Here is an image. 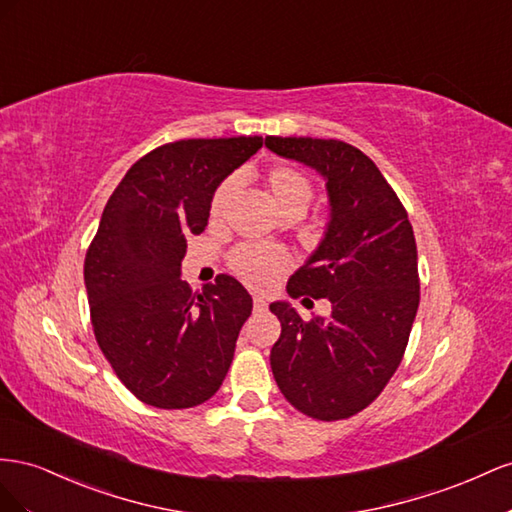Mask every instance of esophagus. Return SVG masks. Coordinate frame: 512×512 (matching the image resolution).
<instances>
[{
  "mask_svg": "<svg viewBox=\"0 0 512 512\" xmlns=\"http://www.w3.org/2000/svg\"><path fill=\"white\" fill-rule=\"evenodd\" d=\"M253 304H255V311H266L268 309V302L261 296H253Z\"/></svg>",
  "mask_w": 512,
  "mask_h": 512,
  "instance_id": "obj_1",
  "label": "esophagus"
}]
</instances>
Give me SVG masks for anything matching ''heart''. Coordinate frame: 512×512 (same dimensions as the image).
<instances>
[{
  "label": "heart",
  "mask_w": 512,
  "mask_h": 512,
  "mask_svg": "<svg viewBox=\"0 0 512 512\" xmlns=\"http://www.w3.org/2000/svg\"><path fill=\"white\" fill-rule=\"evenodd\" d=\"M238 178H227L216 186L210 199V218L214 223H221L229 216L233 201L238 195ZM268 195L279 208L281 214L306 210L313 197V186L306 175L291 165H274L266 173ZM291 266V255L283 248L264 246V244H240L229 255V268L240 279L253 287H270L279 276Z\"/></svg>",
  "instance_id": "1"
}]
</instances>
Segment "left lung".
<instances>
[{
  "mask_svg": "<svg viewBox=\"0 0 512 512\" xmlns=\"http://www.w3.org/2000/svg\"><path fill=\"white\" fill-rule=\"evenodd\" d=\"M266 145L328 180L326 236L287 294L332 302L328 321L270 304L281 321L270 367L298 412L343 420L369 407L403 360L420 302L414 229L382 171L354 145L313 137H266Z\"/></svg>",
  "mask_w": 512,
  "mask_h": 512,
  "instance_id": "1",
  "label": "left lung"
}]
</instances>
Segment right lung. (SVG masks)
I'll use <instances>...</instances> for the list:
<instances>
[{"label":"right lung","mask_w":512,"mask_h":512,"mask_svg":"<svg viewBox=\"0 0 512 512\" xmlns=\"http://www.w3.org/2000/svg\"><path fill=\"white\" fill-rule=\"evenodd\" d=\"M264 139H180L139 158L109 197L85 253L100 352L135 397L160 410L206 403L221 388L253 311L240 281L218 274L193 291L180 266L210 199Z\"/></svg>","instance_id":"1"}]
</instances>
